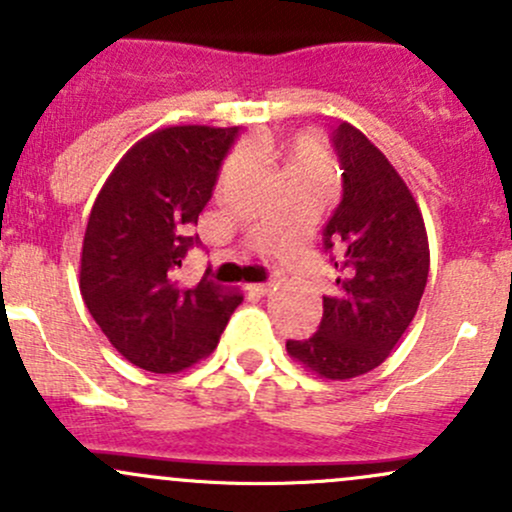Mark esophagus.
<instances>
[{
  "label": "esophagus",
  "mask_w": 512,
  "mask_h": 512,
  "mask_svg": "<svg viewBox=\"0 0 512 512\" xmlns=\"http://www.w3.org/2000/svg\"><path fill=\"white\" fill-rule=\"evenodd\" d=\"M252 292L260 294V297H265V294L272 292V282H260V284H252Z\"/></svg>",
  "instance_id": "34e87169"
}]
</instances>
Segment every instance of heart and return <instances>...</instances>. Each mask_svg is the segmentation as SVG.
<instances>
[{
  "label": "heart",
  "mask_w": 512,
  "mask_h": 512,
  "mask_svg": "<svg viewBox=\"0 0 512 512\" xmlns=\"http://www.w3.org/2000/svg\"><path fill=\"white\" fill-rule=\"evenodd\" d=\"M272 152L282 161L284 176H326L331 171L324 147L319 144V139L309 137V134L277 144Z\"/></svg>",
  "instance_id": "heart-1"
}]
</instances>
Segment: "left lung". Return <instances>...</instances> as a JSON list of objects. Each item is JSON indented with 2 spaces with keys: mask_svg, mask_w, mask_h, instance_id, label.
<instances>
[{
  "mask_svg": "<svg viewBox=\"0 0 512 512\" xmlns=\"http://www.w3.org/2000/svg\"><path fill=\"white\" fill-rule=\"evenodd\" d=\"M331 144L343 193L321 250L338 292L324 297L319 331L287 341V351L321 378L348 380L378 368L412 324L427 287L429 245L410 188L385 154L348 122L333 129Z\"/></svg>",
  "mask_w": 512,
  "mask_h": 512,
  "instance_id": "1",
  "label": "left lung"
}]
</instances>
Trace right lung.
Returning a JSON list of instances; mask_svg holds the SVG:
<instances>
[{
	"label": "right lung",
	"mask_w": 512,
	"mask_h": 512,
	"mask_svg": "<svg viewBox=\"0 0 512 512\" xmlns=\"http://www.w3.org/2000/svg\"><path fill=\"white\" fill-rule=\"evenodd\" d=\"M240 127H166L134 144L95 198L80 257V294L112 346L149 373H179L213 353L242 301L174 272L198 242Z\"/></svg>",
	"instance_id": "right-lung-1"
}]
</instances>
